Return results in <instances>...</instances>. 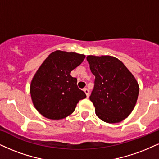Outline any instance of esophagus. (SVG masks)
<instances>
[{
  "label": "esophagus",
  "instance_id": "esophagus-1",
  "mask_svg": "<svg viewBox=\"0 0 159 159\" xmlns=\"http://www.w3.org/2000/svg\"><path fill=\"white\" fill-rule=\"evenodd\" d=\"M83 91H84V92H85V94H86V97H89V90L88 89H83Z\"/></svg>",
  "mask_w": 159,
  "mask_h": 159
}]
</instances>
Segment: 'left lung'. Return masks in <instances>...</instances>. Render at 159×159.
<instances>
[{
  "label": "left lung",
  "instance_id": "left-lung-1",
  "mask_svg": "<svg viewBox=\"0 0 159 159\" xmlns=\"http://www.w3.org/2000/svg\"><path fill=\"white\" fill-rule=\"evenodd\" d=\"M90 69L95 76L90 100L96 114L107 123L127 118L136 105L139 88L126 66L111 56H88Z\"/></svg>",
  "mask_w": 159,
  "mask_h": 159
}]
</instances>
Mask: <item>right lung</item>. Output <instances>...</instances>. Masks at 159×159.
<instances>
[{
	"instance_id": "1",
	"label": "right lung",
	"mask_w": 159,
	"mask_h": 159,
	"mask_svg": "<svg viewBox=\"0 0 159 159\" xmlns=\"http://www.w3.org/2000/svg\"><path fill=\"white\" fill-rule=\"evenodd\" d=\"M85 55L56 51L48 55L36 72L30 86L35 108L50 119H61L74 112L85 93L76 85L70 71L82 63Z\"/></svg>"
}]
</instances>
